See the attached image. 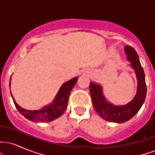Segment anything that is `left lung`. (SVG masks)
<instances>
[{
	"mask_svg": "<svg viewBox=\"0 0 155 155\" xmlns=\"http://www.w3.org/2000/svg\"><path fill=\"white\" fill-rule=\"evenodd\" d=\"M130 66L134 70L137 78V92L128 104L116 106L105 97L103 87L96 82H90V90L92 104L99 116L108 122L123 123L130 120L138 113L144 103L147 95L145 74L139 61L138 54L133 47L126 45L124 48Z\"/></svg>",
	"mask_w": 155,
	"mask_h": 155,
	"instance_id": "8db88e82",
	"label": "left lung"
}]
</instances>
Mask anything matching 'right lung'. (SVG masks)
Instances as JSON below:
<instances>
[{"mask_svg":"<svg viewBox=\"0 0 155 155\" xmlns=\"http://www.w3.org/2000/svg\"><path fill=\"white\" fill-rule=\"evenodd\" d=\"M78 78L74 77L63 83L58 90L52 102L38 110H27L16 103L12 94V99L19 113L28 120L34 122H48L58 118L64 113L67 108L68 101L73 87L76 84ZM9 85L11 87V79Z\"/></svg>","mask_w":155,"mask_h":155,"instance_id":"add662e5","label":"right lung"}]
</instances>
